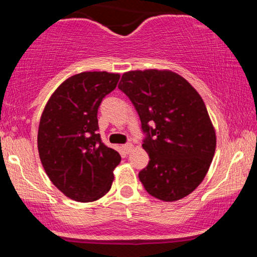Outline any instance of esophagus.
<instances>
[{
	"label": "esophagus",
	"mask_w": 257,
	"mask_h": 257,
	"mask_svg": "<svg viewBox=\"0 0 257 257\" xmlns=\"http://www.w3.org/2000/svg\"><path fill=\"white\" fill-rule=\"evenodd\" d=\"M124 149H125V151L129 153V152L133 151V149H134V145H133L132 143H128V144H125V145H124Z\"/></svg>",
	"instance_id": "34e87169"
}]
</instances>
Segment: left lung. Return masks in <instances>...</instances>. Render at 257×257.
I'll return each mask as SVG.
<instances>
[{
	"label": "left lung",
	"instance_id": "8db88e82",
	"mask_svg": "<svg viewBox=\"0 0 257 257\" xmlns=\"http://www.w3.org/2000/svg\"><path fill=\"white\" fill-rule=\"evenodd\" d=\"M118 88L131 99L147 133L150 161L139 179L155 198L175 202L200 185L210 168L216 134L202 96L170 70L124 72Z\"/></svg>",
	"mask_w": 257,
	"mask_h": 257
}]
</instances>
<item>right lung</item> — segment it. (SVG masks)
I'll list each match as a JSON object with an SVG mask.
<instances>
[{
    "instance_id": "obj_1",
    "label": "right lung",
    "mask_w": 257,
    "mask_h": 257,
    "mask_svg": "<svg viewBox=\"0 0 257 257\" xmlns=\"http://www.w3.org/2000/svg\"><path fill=\"white\" fill-rule=\"evenodd\" d=\"M119 73L84 71L61 83L44 106L37 147L53 185L76 202L101 198L110 191L120 156L101 143L98 108L118 83Z\"/></svg>"
}]
</instances>
